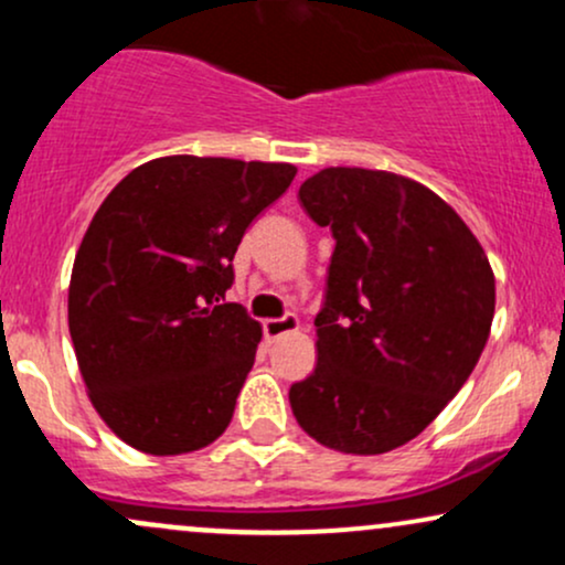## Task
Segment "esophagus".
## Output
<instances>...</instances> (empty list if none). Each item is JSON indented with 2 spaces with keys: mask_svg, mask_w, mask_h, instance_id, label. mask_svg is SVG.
<instances>
[{
  "mask_svg": "<svg viewBox=\"0 0 565 565\" xmlns=\"http://www.w3.org/2000/svg\"><path fill=\"white\" fill-rule=\"evenodd\" d=\"M300 329V321H297V316H281V319H268L263 321V332L268 340H278V337L289 334V332H297Z\"/></svg>",
  "mask_w": 565,
  "mask_h": 565,
  "instance_id": "1",
  "label": "esophagus"
}]
</instances>
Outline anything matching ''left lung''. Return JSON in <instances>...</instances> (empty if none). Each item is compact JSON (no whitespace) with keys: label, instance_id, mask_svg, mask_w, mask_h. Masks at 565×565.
<instances>
[{"label":"left lung","instance_id":"8db88e82","mask_svg":"<svg viewBox=\"0 0 565 565\" xmlns=\"http://www.w3.org/2000/svg\"><path fill=\"white\" fill-rule=\"evenodd\" d=\"M300 204L334 252L319 364L289 387L291 412L329 449H398L481 359L497 297L489 257L444 199L393 172L329 167L300 185Z\"/></svg>","mask_w":565,"mask_h":565}]
</instances>
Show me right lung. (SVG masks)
I'll use <instances>...</instances> for the list:
<instances>
[{"label":"right lung","instance_id":"1","mask_svg":"<svg viewBox=\"0 0 565 565\" xmlns=\"http://www.w3.org/2000/svg\"><path fill=\"white\" fill-rule=\"evenodd\" d=\"M297 170L164 157L108 193L76 252L68 332L89 401L132 449L172 457L228 427L263 329L225 302L233 255Z\"/></svg>","mask_w":565,"mask_h":565}]
</instances>
